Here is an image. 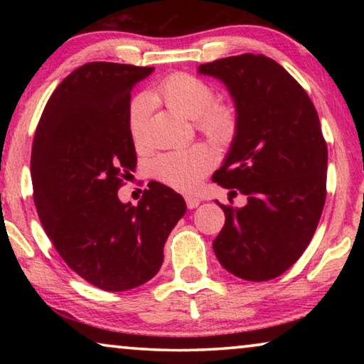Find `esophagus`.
<instances>
[{"label": "esophagus", "instance_id": "esophagus-1", "mask_svg": "<svg viewBox=\"0 0 364 364\" xmlns=\"http://www.w3.org/2000/svg\"><path fill=\"white\" fill-rule=\"evenodd\" d=\"M186 203H187L188 208H197L198 205H200V198L193 197V196H187L186 197Z\"/></svg>", "mask_w": 364, "mask_h": 364}]
</instances>
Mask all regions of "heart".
Segmentation results:
<instances>
[{"mask_svg":"<svg viewBox=\"0 0 364 364\" xmlns=\"http://www.w3.org/2000/svg\"><path fill=\"white\" fill-rule=\"evenodd\" d=\"M149 97L162 102L183 117L196 119L200 132L217 144L230 142L237 132V112L230 104L213 102L215 92L202 79L186 73L171 74L159 82ZM147 104L137 97L129 109V132L136 146L146 139ZM213 166V154L205 146H192L164 154L154 162V173L159 181L178 191H193Z\"/></svg>","mask_w":364,"mask_h":364,"instance_id":"1","label":"heart"}]
</instances>
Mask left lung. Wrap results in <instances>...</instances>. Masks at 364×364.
Segmentation results:
<instances>
[{
	"instance_id": "obj_1",
	"label": "left lung",
	"mask_w": 364,
	"mask_h": 364,
	"mask_svg": "<svg viewBox=\"0 0 364 364\" xmlns=\"http://www.w3.org/2000/svg\"><path fill=\"white\" fill-rule=\"evenodd\" d=\"M225 84L238 126L213 181L247 196L222 205L225 225L213 240L220 265L248 282L287 272L306 250L326 198L328 149L311 99L263 54H240L198 66Z\"/></svg>"
}]
</instances>
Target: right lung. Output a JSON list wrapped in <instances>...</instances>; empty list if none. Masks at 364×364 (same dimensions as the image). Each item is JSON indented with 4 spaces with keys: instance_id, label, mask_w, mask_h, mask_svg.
Here are the masks:
<instances>
[{
    "instance_id": "obj_1",
    "label": "right lung",
    "mask_w": 364,
    "mask_h": 364,
    "mask_svg": "<svg viewBox=\"0 0 364 364\" xmlns=\"http://www.w3.org/2000/svg\"><path fill=\"white\" fill-rule=\"evenodd\" d=\"M152 71L84 64L53 92L34 134L33 197L44 232L71 270L106 291L151 280L187 210L181 193L159 182L149 183L137 207L117 197L137 162L131 91Z\"/></svg>"
}]
</instances>
